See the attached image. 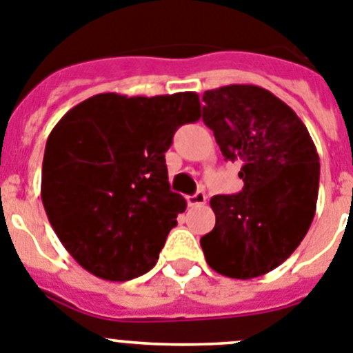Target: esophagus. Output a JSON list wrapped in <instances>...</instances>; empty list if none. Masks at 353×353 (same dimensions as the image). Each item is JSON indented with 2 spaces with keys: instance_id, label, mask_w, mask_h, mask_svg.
<instances>
[{
  "instance_id": "esophagus-1",
  "label": "esophagus",
  "mask_w": 353,
  "mask_h": 353,
  "mask_svg": "<svg viewBox=\"0 0 353 353\" xmlns=\"http://www.w3.org/2000/svg\"><path fill=\"white\" fill-rule=\"evenodd\" d=\"M186 200H188L190 208H199V205H204L205 204V200H208V196H205L204 192H196L195 195H190Z\"/></svg>"
}]
</instances>
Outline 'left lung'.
<instances>
[{
  "label": "left lung",
  "mask_w": 353,
  "mask_h": 353,
  "mask_svg": "<svg viewBox=\"0 0 353 353\" xmlns=\"http://www.w3.org/2000/svg\"><path fill=\"white\" fill-rule=\"evenodd\" d=\"M202 119L243 192L214 195L216 225L200 239L209 268L252 279L285 262L306 236L319 199L320 163L310 132L271 91L230 84L205 91Z\"/></svg>",
  "instance_id": "1"
}]
</instances>
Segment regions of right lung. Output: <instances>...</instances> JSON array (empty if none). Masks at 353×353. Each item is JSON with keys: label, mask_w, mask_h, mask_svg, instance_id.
<instances>
[{"label": "right lung", "mask_w": 353, "mask_h": 353, "mask_svg": "<svg viewBox=\"0 0 353 353\" xmlns=\"http://www.w3.org/2000/svg\"><path fill=\"white\" fill-rule=\"evenodd\" d=\"M200 117L196 93H101L52 128L42 202L66 252L91 274L128 281L154 268L186 200L170 190L165 153Z\"/></svg>", "instance_id": "add662e5"}]
</instances>
